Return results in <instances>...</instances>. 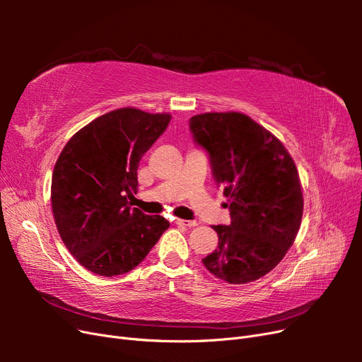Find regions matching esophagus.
<instances>
[{"label":"esophagus","instance_id":"1","mask_svg":"<svg viewBox=\"0 0 362 362\" xmlns=\"http://www.w3.org/2000/svg\"><path fill=\"white\" fill-rule=\"evenodd\" d=\"M175 223L180 225V226H189V228L198 225V222H194V221H184V218H177V221H175Z\"/></svg>","mask_w":362,"mask_h":362}]
</instances>
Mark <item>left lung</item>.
I'll use <instances>...</instances> for the list:
<instances>
[{
  "instance_id": "left-lung-1",
  "label": "left lung",
  "mask_w": 362,
  "mask_h": 362,
  "mask_svg": "<svg viewBox=\"0 0 362 362\" xmlns=\"http://www.w3.org/2000/svg\"><path fill=\"white\" fill-rule=\"evenodd\" d=\"M190 129L210 156L231 214L228 226H213L218 245L204 266L228 284L257 281L279 264L299 233L298 168L281 140L243 113L196 115Z\"/></svg>"
}]
</instances>
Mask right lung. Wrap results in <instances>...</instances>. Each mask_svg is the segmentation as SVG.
Listing matches in <instances>:
<instances>
[{"label":"right lung","instance_id":"1","mask_svg":"<svg viewBox=\"0 0 362 362\" xmlns=\"http://www.w3.org/2000/svg\"><path fill=\"white\" fill-rule=\"evenodd\" d=\"M169 113L124 107L92 120L69 139L51 181V206L64 246L101 276L139 266L169 228L161 216L131 208L137 168L170 122Z\"/></svg>","mask_w":362,"mask_h":362}]
</instances>
